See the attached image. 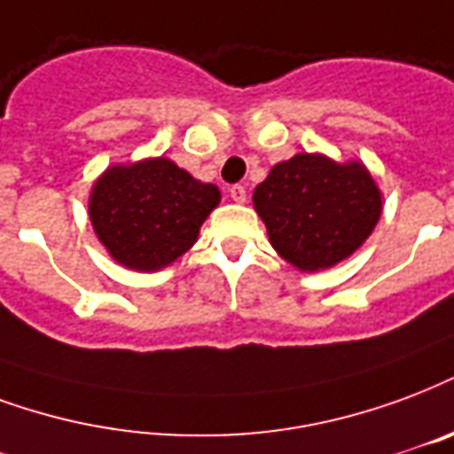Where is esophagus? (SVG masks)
<instances>
[{
	"label": "esophagus",
	"instance_id": "1",
	"mask_svg": "<svg viewBox=\"0 0 454 454\" xmlns=\"http://www.w3.org/2000/svg\"><path fill=\"white\" fill-rule=\"evenodd\" d=\"M228 194H231V200L238 201V204H243V201L247 200V192H245L243 184H233V187L228 190Z\"/></svg>",
	"mask_w": 454,
	"mask_h": 454
}]
</instances>
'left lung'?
<instances>
[{
  "label": "left lung",
  "instance_id": "left-lung-1",
  "mask_svg": "<svg viewBox=\"0 0 454 454\" xmlns=\"http://www.w3.org/2000/svg\"><path fill=\"white\" fill-rule=\"evenodd\" d=\"M254 209L281 257L303 271L334 267L358 250L380 218V192L361 163L298 153L254 187Z\"/></svg>",
  "mask_w": 454,
  "mask_h": 454
}]
</instances>
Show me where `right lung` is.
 I'll list each match as a JSON object with an SVG mask.
<instances>
[{
  "instance_id": "add662e5",
  "label": "right lung",
  "mask_w": 454,
  "mask_h": 454,
  "mask_svg": "<svg viewBox=\"0 0 454 454\" xmlns=\"http://www.w3.org/2000/svg\"><path fill=\"white\" fill-rule=\"evenodd\" d=\"M218 200L216 184L194 180L173 160L151 159L107 168L89 211L107 253L129 270L153 271L192 247Z\"/></svg>"
}]
</instances>
